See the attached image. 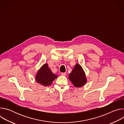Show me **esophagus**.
I'll use <instances>...</instances> for the list:
<instances>
[{
  "instance_id": "34e87169",
  "label": "esophagus",
  "mask_w": 124,
  "mask_h": 124,
  "mask_svg": "<svg viewBox=\"0 0 124 124\" xmlns=\"http://www.w3.org/2000/svg\"><path fill=\"white\" fill-rule=\"evenodd\" d=\"M66 73H61V75H62V76H66Z\"/></svg>"
}]
</instances>
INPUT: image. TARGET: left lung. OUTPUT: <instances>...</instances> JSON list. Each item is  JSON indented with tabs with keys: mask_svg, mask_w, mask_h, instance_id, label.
<instances>
[{
	"mask_svg": "<svg viewBox=\"0 0 124 124\" xmlns=\"http://www.w3.org/2000/svg\"><path fill=\"white\" fill-rule=\"evenodd\" d=\"M69 79L76 87L83 86L87 82L85 73L82 67L76 64L74 69L69 75Z\"/></svg>",
	"mask_w": 124,
	"mask_h": 124,
	"instance_id": "8db88e82",
	"label": "left lung"
}]
</instances>
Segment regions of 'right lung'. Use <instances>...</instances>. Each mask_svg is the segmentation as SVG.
<instances>
[{
	"label": "right lung",
	"instance_id": "add662e5",
	"mask_svg": "<svg viewBox=\"0 0 124 124\" xmlns=\"http://www.w3.org/2000/svg\"><path fill=\"white\" fill-rule=\"evenodd\" d=\"M56 78L57 76L52 73L48 64L46 63L38 70L35 79L37 82L43 86H47L50 85Z\"/></svg>",
	"mask_w": 124,
	"mask_h": 124
}]
</instances>
